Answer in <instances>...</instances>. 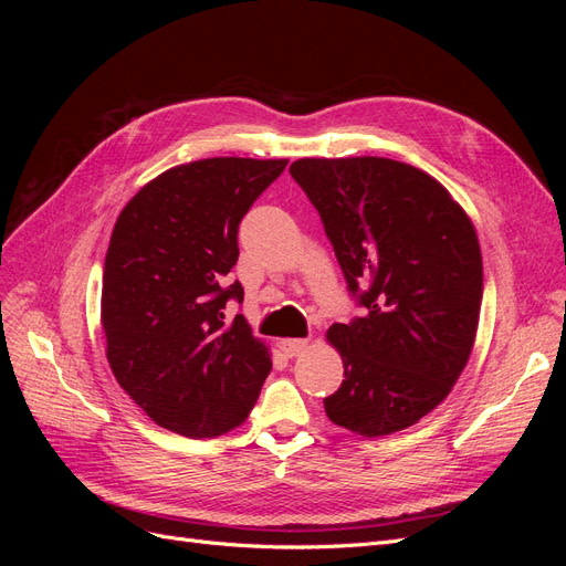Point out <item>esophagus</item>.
Masks as SVG:
<instances>
[{
  "mask_svg": "<svg viewBox=\"0 0 566 566\" xmlns=\"http://www.w3.org/2000/svg\"><path fill=\"white\" fill-rule=\"evenodd\" d=\"M306 347H310V339H302V337H290V339H283L281 342V349L285 356H300Z\"/></svg>",
  "mask_w": 566,
  "mask_h": 566,
  "instance_id": "1",
  "label": "esophagus"
}]
</instances>
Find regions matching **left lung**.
<instances>
[{"instance_id": "8db88e82", "label": "left lung", "mask_w": 566, "mask_h": 566, "mask_svg": "<svg viewBox=\"0 0 566 566\" xmlns=\"http://www.w3.org/2000/svg\"><path fill=\"white\" fill-rule=\"evenodd\" d=\"M364 316L333 323L345 380L325 416L361 437L416 424L465 368L482 310V250L470 217L437 179L389 158L290 165Z\"/></svg>"}]
</instances>
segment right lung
I'll return each mask as SVG.
<instances>
[{"label":"right lung","instance_id":"obj_1","mask_svg":"<svg viewBox=\"0 0 566 566\" xmlns=\"http://www.w3.org/2000/svg\"><path fill=\"white\" fill-rule=\"evenodd\" d=\"M287 160L208 158L167 169L119 212L101 293L115 380L165 430L212 439L245 422L271 370L224 285L238 224Z\"/></svg>","mask_w":566,"mask_h":566}]
</instances>
